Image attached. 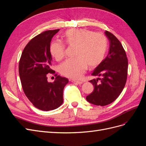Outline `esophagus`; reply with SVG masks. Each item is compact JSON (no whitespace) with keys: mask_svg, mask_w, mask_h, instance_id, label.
Returning a JSON list of instances; mask_svg holds the SVG:
<instances>
[{"mask_svg":"<svg viewBox=\"0 0 146 146\" xmlns=\"http://www.w3.org/2000/svg\"><path fill=\"white\" fill-rule=\"evenodd\" d=\"M72 82L73 83H77V84H82L83 83V82L82 81H77V80H72Z\"/></svg>","mask_w":146,"mask_h":146,"instance_id":"obj_1","label":"esophagus"}]
</instances>
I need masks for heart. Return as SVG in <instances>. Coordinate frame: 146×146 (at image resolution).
<instances>
[{"label": "heart", "mask_w": 146, "mask_h": 146, "mask_svg": "<svg viewBox=\"0 0 146 146\" xmlns=\"http://www.w3.org/2000/svg\"><path fill=\"white\" fill-rule=\"evenodd\" d=\"M63 38L66 44L76 47V58L66 60L60 66V72L64 76L72 79L80 78L88 66L94 68L104 60L107 49V39L104 34L87 29H74L66 31ZM50 52L55 60H60L65 56L66 46L58 41L52 42Z\"/></svg>", "instance_id": "obj_1"}]
</instances>
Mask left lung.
<instances>
[{"mask_svg": "<svg viewBox=\"0 0 146 146\" xmlns=\"http://www.w3.org/2000/svg\"><path fill=\"white\" fill-rule=\"evenodd\" d=\"M105 33L110 41L108 54L92 73L99 77L90 81L94 91L86 96L90 103L100 106L112 103L121 94L128 70V59L122 44L113 33L107 30Z\"/></svg>", "mask_w": 146, "mask_h": 146, "instance_id": "obj_1", "label": "left lung"}]
</instances>
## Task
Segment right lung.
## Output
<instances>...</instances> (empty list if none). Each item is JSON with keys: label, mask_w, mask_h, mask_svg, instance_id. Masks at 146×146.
Wrapping results in <instances>:
<instances>
[{"label": "right lung", "mask_w": 146, "mask_h": 146, "mask_svg": "<svg viewBox=\"0 0 146 146\" xmlns=\"http://www.w3.org/2000/svg\"><path fill=\"white\" fill-rule=\"evenodd\" d=\"M59 30H47L32 38L19 60V73L24 93L35 107L42 111L55 110L62 105L63 90L69 82L50 68V42ZM48 73L56 77L53 83L48 82Z\"/></svg>", "instance_id": "obj_1"}]
</instances>
